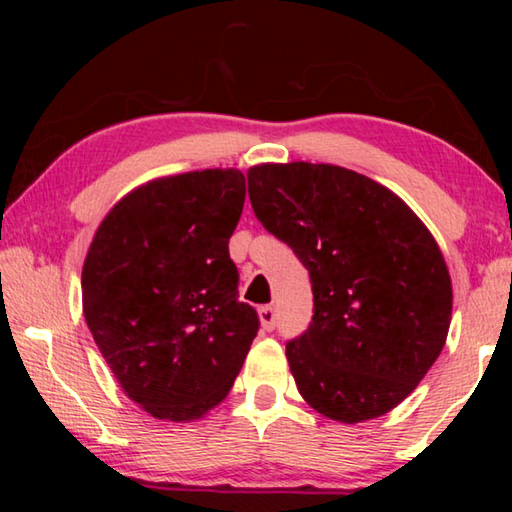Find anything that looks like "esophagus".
Returning <instances> with one entry per match:
<instances>
[{
	"mask_svg": "<svg viewBox=\"0 0 512 512\" xmlns=\"http://www.w3.org/2000/svg\"><path fill=\"white\" fill-rule=\"evenodd\" d=\"M259 323H262V327L268 329V332H271V329H275L277 314H275V309L271 305L259 307Z\"/></svg>",
	"mask_w": 512,
	"mask_h": 512,
	"instance_id": "1",
	"label": "esophagus"
}]
</instances>
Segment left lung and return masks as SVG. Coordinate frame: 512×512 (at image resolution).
<instances>
[{"label": "left lung", "mask_w": 512, "mask_h": 512, "mask_svg": "<svg viewBox=\"0 0 512 512\" xmlns=\"http://www.w3.org/2000/svg\"><path fill=\"white\" fill-rule=\"evenodd\" d=\"M248 196L311 277V325L287 343L300 395L345 424L395 409L452 320V280L427 225L391 189L336 164H257Z\"/></svg>", "instance_id": "obj_1"}]
</instances>
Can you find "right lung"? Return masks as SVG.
<instances>
[{
    "instance_id": "add662e5",
    "label": "right lung",
    "mask_w": 512,
    "mask_h": 512,
    "mask_svg": "<svg viewBox=\"0 0 512 512\" xmlns=\"http://www.w3.org/2000/svg\"><path fill=\"white\" fill-rule=\"evenodd\" d=\"M246 201L237 169L151 180L112 207L83 264V314L112 375L158 420L225 400L257 336L228 253Z\"/></svg>"
}]
</instances>
